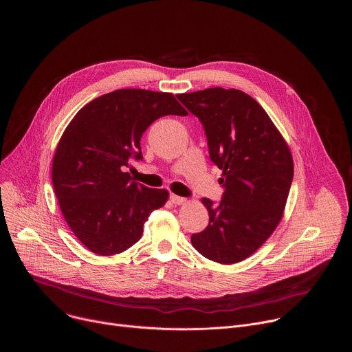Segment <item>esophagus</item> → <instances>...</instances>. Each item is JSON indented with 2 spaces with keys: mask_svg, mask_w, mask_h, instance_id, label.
I'll use <instances>...</instances> for the list:
<instances>
[{
  "mask_svg": "<svg viewBox=\"0 0 352 352\" xmlns=\"http://www.w3.org/2000/svg\"><path fill=\"white\" fill-rule=\"evenodd\" d=\"M170 201H172L173 204H184L187 201H186L184 198H182V197H177V195H175V194H170Z\"/></svg>",
  "mask_w": 352,
  "mask_h": 352,
  "instance_id": "esophagus-1",
  "label": "esophagus"
}]
</instances>
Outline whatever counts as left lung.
Masks as SVG:
<instances>
[{
    "instance_id": "8db88e82",
    "label": "left lung",
    "mask_w": 352,
    "mask_h": 352,
    "mask_svg": "<svg viewBox=\"0 0 352 352\" xmlns=\"http://www.w3.org/2000/svg\"><path fill=\"white\" fill-rule=\"evenodd\" d=\"M177 99L199 118L225 187L219 206L201 199L210 221L191 236L192 247L219 264L243 261L283 217L294 175L290 148L263 107L239 89L208 88Z\"/></svg>"
}]
</instances>
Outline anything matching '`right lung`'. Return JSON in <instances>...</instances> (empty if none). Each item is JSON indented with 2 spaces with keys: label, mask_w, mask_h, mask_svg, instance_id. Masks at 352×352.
<instances>
[{
  "label": "right lung",
  "mask_w": 352,
  "mask_h": 352,
  "mask_svg": "<svg viewBox=\"0 0 352 352\" xmlns=\"http://www.w3.org/2000/svg\"><path fill=\"white\" fill-rule=\"evenodd\" d=\"M165 115H187L172 94L118 89L84 105L65 129L52 160V186L66 223L100 256L129 250L169 192L148 188L124 169L142 160L141 138Z\"/></svg>",
  "instance_id": "add662e5"
}]
</instances>
